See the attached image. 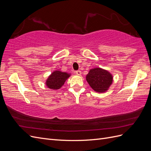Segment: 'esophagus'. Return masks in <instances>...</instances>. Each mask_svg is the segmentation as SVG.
<instances>
[{
    "label": "esophagus",
    "instance_id": "1",
    "mask_svg": "<svg viewBox=\"0 0 151 151\" xmlns=\"http://www.w3.org/2000/svg\"><path fill=\"white\" fill-rule=\"evenodd\" d=\"M76 74L77 76H81V70H77V71H76Z\"/></svg>",
    "mask_w": 151,
    "mask_h": 151
}]
</instances>
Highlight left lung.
I'll return each instance as SVG.
<instances>
[{"instance_id":"obj_1","label":"left lung","mask_w":151,"mask_h":151,"mask_svg":"<svg viewBox=\"0 0 151 151\" xmlns=\"http://www.w3.org/2000/svg\"><path fill=\"white\" fill-rule=\"evenodd\" d=\"M86 78L91 88L96 92L101 93L108 90L113 81L110 72L99 67L90 69Z\"/></svg>"}]
</instances>
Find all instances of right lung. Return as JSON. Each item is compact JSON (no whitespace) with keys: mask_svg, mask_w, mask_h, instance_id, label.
I'll return each instance as SVG.
<instances>
[{"mask_svg":"<svg viewBox=\"0 0 151 151\" xmlns=\"http://www.w3.org/2000/svg\"><path fill=\"white\" fill-rule=\"evenodd\" d=\"M71 74L60 70H54L46 80V84L48 88L57 90L61 88L64 84L67 79L70 76Z\"/></svg>","mask_w":151,"mask_h":151,"instance_id":"obj_1","label":"right lung"}]
</instances>
